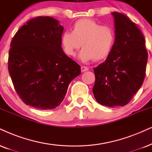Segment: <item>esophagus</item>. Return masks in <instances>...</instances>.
Here are the masks:
<instances>
[{
    "label": "esophagus",
    "mask_w": 152,
    "mask_h": 152,
    "mask_svg": "<svg viewBox=\"0 0 152 152\" xmlns=\"http://www.w3.org/2000/svg\"><path fill=\"white\" fill-rule=\"evenodd\" d=\"M80 69H81L82 72H87V71L89 70V69H88V66H82L81 67H80Z\"/></svg>",
    "instance_id": "34e87169"
}]
</instances>
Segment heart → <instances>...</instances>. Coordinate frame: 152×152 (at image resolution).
Masks as SVG:
<instances>
[{
  "instance_id": "b5f03b06",
  "label": "heart",
  "mask_w": 152,
  "mask_h": 152,
  "mask_svg": "<svg viewBox=\"0 0 152 152\" xmlns=\"http://www.w3.org/2000/svg\"><path fill=\"white\" fill-rule=\"evenodd\" d=\"M115 41L114 28L90 19L77 20L73 25L72 32L66 31L61 37L63 49L68 56H75L82 46L79 59L84 62L106 59L112 51Z\"/></svg>"
}]
</instances>
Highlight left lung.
<instances>
[{
    "label": "left lung",
    "instance_id": "left-lung-1",
    "mask_svg": "<svg viewBox=\"0 0 152 152\" xmlns=\"http://www.w3.org/2000/svg\"><path fill=\"white\" fill-rule=\"evenodd\" d=\"M116 41L106 60L93 69L94 97L104 106L126 105L142 85L148 53L145 37L135 23L114 12Z\"/></svg>",
    "mask_w": 152,
    "mask_h": 152
}]
</instances>
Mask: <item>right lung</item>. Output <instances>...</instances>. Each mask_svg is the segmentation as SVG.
<instances>
[{
	"instance_id": "1",
	"label": "right lung",
	"mask_w": 152,
	"mask_h": 152,
	"mask_svg": "<svg viewBox=\"0 0 152 152\" xmlns=\"http://www.w3.org/2000/svg\"><path fill=\"white\" fill-rule=\"evenodd\" d=\"M62 26L51 17H37L17 31L10 43L8 71L13 86L26 105L41 110L62 103L80 66L62 48Z\"/></svg>"
}]
</instances>
